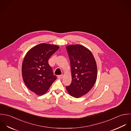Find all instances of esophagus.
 Instances as JSON below:
<instances>
[{
  "label": "esophagus",
  "mask_w": 131,
  "mask_h": 131,
  "mask_svg": "<svg viewBox=\"0 0 131 131\" xmlns=\"http://www.w3.org/2000/svg\"><path fill=\"white\" fill-rule=\"evenodd\" d=\"M63 78V75H60L58 76V78L59 79H62Z\"/></svg>",
  "instance_id": "34e87169"
}]
</instances>
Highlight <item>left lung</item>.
<instances>
[{"mask_svg":"<svg viewBox=\"0 0 131 131\" xmlns=\"http://www.w3.org/2000/svg\"><path fill=\"white\" fill-rule=\"evenodd\" d=\"M71 68L72 81L66 86L69 94L79 98L88 93L94 86L97 76L95 58L85 47L74 45L66 47Z\"/></svg>","mask_w":131,"mask_h":131,"instance_id":"obj_1","label":"left lung"}]
</instances>
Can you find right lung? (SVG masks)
Wrapping results in <instances>:
<instances>
[{
  "mask_svg": "<svg viewBox=\"0 0 131 131\" xmlns=\"http://www.w3.org/2000/svg\"><path fill=\"white\" fill-rule=\"evenodd\" d=\"M59 49L55 45L41 43L30 49L24 59L23 80L28 88L38 95L46 93L57 79L48 60Z\"/></svg>",
  "mask_w": 131,
  "mask_h": 131,
  "instance_id": "1",
  "label": "right lung"
}]
</instances>
